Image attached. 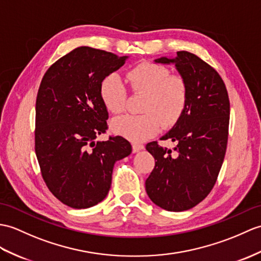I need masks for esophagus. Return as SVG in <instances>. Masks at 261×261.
I'll return each mask as SVG.
<instances>
[{"label":"esophagus","mask_w":261,"mask_h":261,"mask_svg":"<svg viewBox=\"0 0 261 261\" xmlns=\"http://www.w3.org/2000/svg\"><path fill=\"white\" fill-rule=\"evenodd\" d=\"M144 147L143 144L141 143H132V152L136 153V152H139V151L142 150Z\"/></svg>","instance_id":"34e87169"}]
</instances>
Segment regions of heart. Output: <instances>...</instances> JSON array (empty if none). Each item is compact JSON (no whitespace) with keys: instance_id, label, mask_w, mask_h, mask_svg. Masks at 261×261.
<instances>
[{"instance_id":"obj_1","label":"heart","mask_w":261,"mask_h":261,"mask_svg":"<svg viewBox=\"0 0 261 261\" xmlns=\"http://www.w3.org/2000/svg\"><path fill=\"white\" fill-rule=\"evenodd\" d=\"M133 93L144 94L139 116H122L112 120L114 133L132 141L153 137L163 126H171L182 116L188 101V84L180 74H170L166 66L142 62L126 74ZM100 96L113 114L124 111L126 89L117 73L107 75L100 84Z\"/></svg>"}]
</instances>
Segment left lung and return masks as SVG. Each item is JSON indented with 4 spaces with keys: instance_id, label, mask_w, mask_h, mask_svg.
Wrapping results in <instances>:
<instances>
[{
    "instance_id": "left-lung-1",
    "label": "left lung",
    "mask_w": 261,
    "mask_h": 261,
    "mask_svg": "<svg viewBox=\"0 0 261 261\" xmlns=\"http://www.w3.org/2000/svg\"><path fill=\"white\" fill-rule=\"evenodd\" d=\"M155 63H173L188 84L182 116L161 138L177 143L172 150L156 141L147 144L155 166L145 180L151 201L168 211L191 209L209 195L225 159L230 116L229 96L219 73L187 51L162 57Z\"/></svg>"
}]
</instances>
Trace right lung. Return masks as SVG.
<instances>
[{
  "mask_svg": "<svg viewBox=\"0 0 261 261\" xmlns=\"http://www.w3.org/2000/svg\"><path fill=\"white\" fill-rule=\"evenodd\" d=\"M128 57L80 46L47 69L35 105V153L48 190L74 209L98 204L111 187L116 161L128 156L122 137L94 141L108 129L100 84Z\"/></svg>",
  "mask_w": 261,
  "mask_h": 261,
  "instance_id": "1",
  "label": "right lung"
}]
</instances>
